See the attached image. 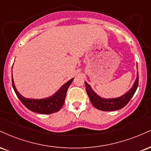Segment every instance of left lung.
<instances>
[{"label": "left lung", "instance_id": "8db88e82", "mask_svg": "<svg viewBox=\"0 0 151 151\" xmlns=\"http://www.w3.org/2000/svg\"><path fill=\"white\" fill-rule=\"evenodd\" d=\"M84 83L86 85V91L89 97L90 101L95 108L104 111H116L124 108L126 105H127L134 95L138 85V72H137L136 79L132 87L122 96L116 98H102L94 92L89 84H88L86 81H84Z\"/></svg>", "mask_w": 151, "mask_h": 151}]
</instances>
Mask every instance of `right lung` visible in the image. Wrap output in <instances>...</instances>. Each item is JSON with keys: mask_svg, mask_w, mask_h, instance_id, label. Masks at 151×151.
Here are the masks:
<instances>
[{"mask_svg": "<svg viewBox=\"0 0 151 151\" xmlns=\"http://www.w3.org/2000/svg\"><path fill=\"white\" fill-rule=\"evenodd\" d=\"M74 78L64 84L54 94L43 99L25 98L18 92L12 77V84L17 96L25 107L33 112L42 114H50L58 112L65 103L67 89L72 84Z\"/></svg>", "mask_w": 151, "mask_h": 151, "instance_id": "add662e5", "label": "right lung"}]
</instances>
